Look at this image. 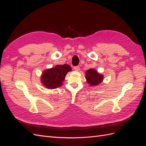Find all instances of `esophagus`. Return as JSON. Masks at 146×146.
Returning <instances> with one entry per match:
<instances>
[{
    "mask_svg": "<svg viewBox=\"0 0 146 146\" xmlns=\"http://www.w3.org/2000/svg\"><path fill=\"white\" fill-rule=\"evenodd\" d=\"M74 69L75 70H77V71H78L79 70H80V66H74Z\"/></svg>",
    "mask_w": 146,
    "mask_h": 146,
    "instance_id": "34e87169",
    "label": "esophagus"
}]
</instances>
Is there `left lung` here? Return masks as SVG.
<instances>
[{
  "instance_id": "left-lung-1",
  "label": "left lung",
  "mask_w": 146,
  "mask_h": 146,
  "mask_svg": "<svg viewBox=\"0 0 146 146\" xmlns=\"http://www.w3.org/2000/svg\"><path fill=\"white\" fill-rule=\"evenodd\" d=\"M103 76L98 73L96 70L90 69L86 72V78L87 82L91 86L98 85L103 80Z\"/></svg>"
}]
</instances>
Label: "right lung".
I'll list each match as a JSON object with an SVG mask.
<instances>
[{"label":"right lung","instance_id":"obj_1","mask_svg":"<svg viewBox=\"0 0 146 146\" xmlns=\"http://www.w3.org/2000/svg\"><path fill=\"white\" fill-rule=\"evenodd\" d=\"M68 64L57 65L55 68L44 70L42 75V83L48 89H55L62 85L66 74L71 70Z\"/></svg>","mask_w":146,"mask_h":146}]
</instances>
